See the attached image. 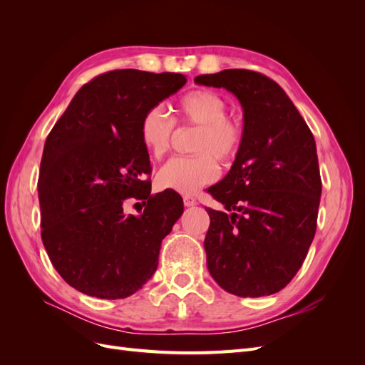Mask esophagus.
Segmentation results:
<instances>
[{"instance_id":"esophagus-1","label":"esophagus","mask_w":365,"mask_h":365,"mask_svg":"<svg viewBox=\"0 0 365 365\" xmlns=\"http://www.w3.org/2000/svg\"><path fill=\"white\" fill-rule=\"evenodd\" d=\"M182 201H184V205H185V207H193V205H196V197H193V196H190V195H185V196L182 197Z\"/></svg>"}]
</instances>
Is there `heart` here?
Listing matches in <instances>:
<instances>
[{
  "label": "heart",
  "instance_id": "heart-1",
  "mask_svg": "<svg viewBox=\"0 0 365 365\" xmlns=\"http://www.w3.org/2000/svg\"><path fill=\"white\" fill-rule=\"evenodd\" d=\"M181 123L200 128L193 150L195 157H178L165 163L157 175V182L164 190L192 195L202 185L213 182L219 168L216 160L235 158L242 143V126L227 115L224 98L207 90H195L184 94L175 103ZM173 138V121L160 106L145 113L140 121L141 145L153 158H163L169 152Z\"/></svg>",
  "mask_w": 365,
  "mask_h": 365
}]
</instances>
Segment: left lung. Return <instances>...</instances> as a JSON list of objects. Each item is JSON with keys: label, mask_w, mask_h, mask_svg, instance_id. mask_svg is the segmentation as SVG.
<instances>
[{"label": "left lung", "mask_w": 365, "mask_h": 365, "mask_svg": "<svg viewBox=\"0 0 365 365\" xmlns=\"http://www.w3.org/2000/svg\"><path fill=\"white\" fill-rule=\"evenodd\" d=\"M195 83L225 88L244 109L236 160L207 190L230 212L207 208V268L230 294H275L315 236L322 178L314 135L283 88L260 73L224 70Z\"/></svg>", "instance_id": "8db88e82"}]
</instances>
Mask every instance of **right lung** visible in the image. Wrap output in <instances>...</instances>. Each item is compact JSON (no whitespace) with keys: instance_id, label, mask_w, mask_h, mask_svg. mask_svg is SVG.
<instances>
[{"instance_id":"add662e5","label":"right lung","mask_w":365,"mask_h":365,"mask_svg":"<svg viewBox=\"0 0 365 365\" xmlns=\"http://www.w3.org/2000/svg\"><path fill=\"white\" fill-rule=\"evenodd\" d=\"M184 74L115 70L76 93L43 145L38 195L41 236L53 267L74 289L115 300L143 288L161 240L184 212L172 190L150 193L140 121L180 91ZM128 197L145 202L126 215Z\"/></svg>"}]
</instances>
